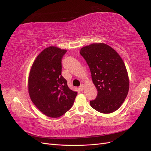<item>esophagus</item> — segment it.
<instances>
[{
    "label": "esophagus",
    "mask_w": 151,
    "mask_h": 151,
    "mask_svg": "<svg viewBox=\"0 0 151 151\" xmlns=\"http://www.w3.org/2000/svg\"><path fill=\"white\" fill-rule=\"evenodd\" d=\"M79 89H80L81 91H83L84 89V84H81V85L80 86V87H79Z\"/></svg>",
    "instance_id": "1"
}]
</instances>
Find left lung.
Listing matches in <instances>:
<instances>
[{"instance_id": "obj_1", "label": "left lung", "mask_w": 151, "mask_h": 151, "mask_svg": "<svg viewBox=\"0 0 151 151\" xmlns=\"http://www.w3.org/2000/svg\"><path fill=\"white\" fill-rule=\"evenodd\" d=\"M88 63L97 97L91 106L102 113H111L124 102L129 90V78L124 62L116 50L103 43H93L80 50Z\"/></svg>"}]
</instances>
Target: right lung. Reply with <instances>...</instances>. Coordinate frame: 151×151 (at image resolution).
Returning a JSON list of instances; mask_svg holds the SVG:
<instances>
[{"instance_id": "1", "label": "right lung", "mask_w": 151, "mask_h": 151, "mask_svg": "<svg viewBox=\"0 0 151 151\" xmlns=\"http://www.w3.org/2000/svg\"><path fill=\"white\" fill-rule=\"evenodd\" d=\"M66 50L50 46L36 57L29 71L28 92L32 102L44 115L58 118L69 110L77 92L68 88L62 74Z\"/></svg>"}]
</instances>
